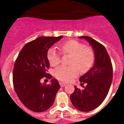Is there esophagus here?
Masks as SVG:
<instances>
[{
	"mask_svg": "<svg viewBox=\"0 0 124 124\" xmlns=\"http://www.w3.org/2000/svg\"><path fill=\"white\" fill-rule=\"evenodd\" d=\"M60 86H61V87H64V86H66V84H64V83H61V82H60Z\"/></svg>",
	"mask_w": 124,
	"mask_h": 124,
	"instance_id": "34e87169",
	"label": "esophagus"
}]
</instances>
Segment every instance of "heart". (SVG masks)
Instances as JSON below:
<instances>
[{"label":"heart","mask_w":124,"mask_h":124,"mask_svg":"<svg viewBox=\"0 0 124 124\" xmlns=\"http://www.w3.org/2000/svg\"><path fill=\"white\" fill-rule=\"evenodd\" d=\"M60 50L63 54L71 55L70 64L71 66H61L54 70V76L61 81L68 83L75 78L79 73L78 68L82 73L90 70L94 63V52L89 47L75 40H70L62 43ZM47 58L50 65L56 66L60 63V53L54 48L48 51Z\"/></svg>","instance_id":"1"}]
</instances>
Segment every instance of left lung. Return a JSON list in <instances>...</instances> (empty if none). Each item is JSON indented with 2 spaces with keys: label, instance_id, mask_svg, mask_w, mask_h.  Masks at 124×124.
<instances>
[{
  "label": "left lung",
  "instance_id": "1",
  "mask_svg": "<svg viewBox=\"0 0 124 124\" xmlns=\"http://www.w3.org/2000/svg\"><path fill=\"white\" fill-rule=\"evenodd\" d=\"M87 40L93 46L95 54V64L87 73L79 78L86 83L83 90L74 87L70 96L73 106L79 110L89 112L99 107L109 93L112 81L113 68L110 57L104 45L91 37H79Z\"/></svg>",
  "mask_w": 124,
  "mask_h": 124
}]
</instances>
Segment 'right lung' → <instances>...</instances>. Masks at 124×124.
<instances>
[{"label":"right lung","instance_id":"obj_1","mask_svg":"<svg viewBox=\"0 0 124 124\" xmlns=\"http://www.w3.org/2000/svg\"><path fill=\"white\" fill-rule=\"evenodd\" d=\"M62 37H38L27 43L15 60L13 70L14 89L23 104L31 111L41 112L48 110L60 89L56 79H52L50 84H41V79H50L52 77L47 73L50 67L47 53Z\"/></svg>","mask_w":124,"mask_h":124}]
</instances>
